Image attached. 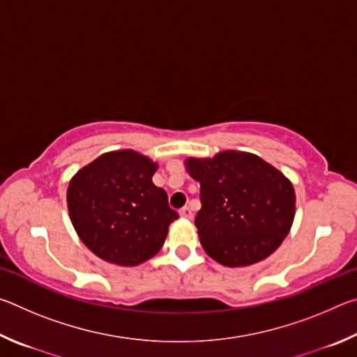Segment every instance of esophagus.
<instances>
[{
  "instance_id": "esophagus-1",
  "label": "esophagus",
  "mask_w": 357,
  "mask_h": 357,
  "mask_svg": "<svg viewBox=\"0 0 357 357\" xmlns=\"http://www.w3.org/2000/svg\"><path fill=\"white\" fill-rule=\"evenodd\" d=\"M179 215L183 217V219H189V220L193 219V213H192V209L189 206H185V208L181 209L179 211Z\"/></svg>"
}]
</instances>
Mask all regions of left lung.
Masks as SVG:
<instances>
[{
    "label": "left lung",
    "mask_w": 357,
    "mask_h": 357,
    "mask_svg": "<svg viewBox=\"0 0 357 357\" xmlns=\"http://www.w3.org/2000/svg\"><path fill=\"white\" fill-rule=\"evenodd\" d=\"M184 167L200 183L195 227L211 258L243 268L279 249L296 214L294 187L285 174L261 157L233 149L187 157Z\"/></svg>",
    "instance_id": "8db88e82"
}]
</instances>
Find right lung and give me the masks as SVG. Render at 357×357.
<instances>
[{
	"instance_id": "1",
	"label": "right lung",
	"mask_w": 357,
	"mask_h": 357,
	"mask_svg": "<svg viewBox=\"0 0 357 357\" xmlns=\"http://www.w3.org/2000/svg\"><path fill=\"white\" fill-rule=\"evenodd\" d=\"M157 164L134 149L110 151L80 168L68 187V209L78 238L94 255L137 266L162 249L178 213L154 185Z\"/></svg>"
}]
</instances>
